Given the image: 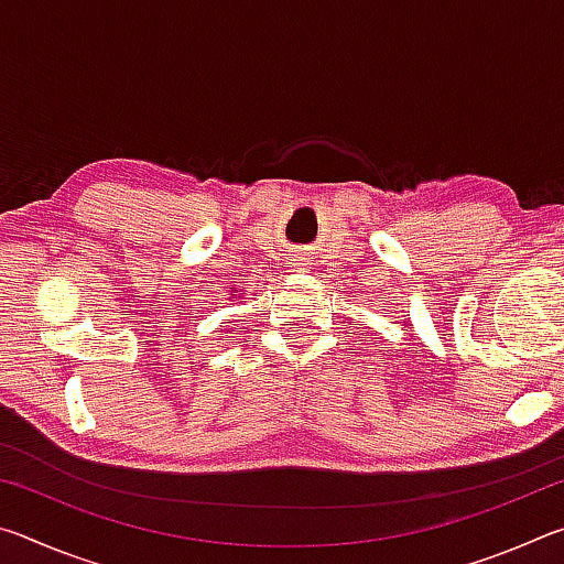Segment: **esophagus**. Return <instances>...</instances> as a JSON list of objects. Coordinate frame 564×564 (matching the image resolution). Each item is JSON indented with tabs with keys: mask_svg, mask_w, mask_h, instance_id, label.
<instances>
[{
	"mask_svg": "<svg viewBox=\"0 0 564 564\" xmlns=\"http://www.w3.org/2000/svg\"><path fill=\"white\" fill-rule=\"evenodd\" d=\"M299 265H303V263H299Z\"/></svg>",
	"mask_w": 564,
	"mask_h": 564,
	"instance_id": "34e87169",
	"label": "esophagus"
}]
</instances>
